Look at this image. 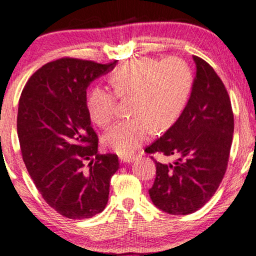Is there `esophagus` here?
Wrapping results in <instances>:
<instances>
[{
  "label": "esophagus",
  "instance_id": "34e87169",
  "mask_svg": "<svg viewBox=\"0 0 256 256\" xmlns=\"http://www.w3.org/2000/svg\"><path fill=\"white\" fill-rule=\"evenodd\" d=\"M136 158L135 157H120V160L122 163H132V162H134Z\"/></svg>",
  "mask_w": 256,
  "mask_h": 256
}]
</instances>
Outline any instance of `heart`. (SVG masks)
<instances>
[{
	"label": "heart",
	"mask_w": 256,
	"mask_h": 256,
	"mask_svg": "<svg viewBox=\"0 0 256 256\" xmlns=\"http://www.w3.org/2000/svg\"><path fill=\"white\" fill-rule=\"evenodd\" d=\"M115 96L132 99L134 118L118 122L104 136V144L120 156L129 157L155 130H164L180 116L192 88V72L178 58L158 62L138 58L126 62L110 76ZM110 90L96 86L87 96V110L94 124L107 127L116 116V98Z\"/></svg>",
	"instance_id": "1"
}]
</instances>
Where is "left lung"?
<instances>
[{
    "instance_id": "obj_1",
    "label": "left lung",
    "mask_w": 256,
    "mask_h": 256,
    "mask_svg": "<svg viewBox=\"0 0 256 256\" xmlns=\"http://www.w3.org/2000/svg\"><path fill=\"white\" fill-rule=\"evenodd\" d=\"M192 58L196 76L186 106L146 148L148 154L177 158L169 164L155 160L156 178L149 190L154 205L174 216L196 212L216 194L226 172L234 132L232 106L222 82L205 60Z\"/></svg>"
}]
</instances>
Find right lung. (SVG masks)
Wrapping results in <instances>:
<instances>
[{
    "label": "right lung",
    "instance_id": "obj_1",
    "mask_svg": "<svg viewBox=\"0 0 256 256\" xmlns=\"http://www.w3.org/2000/svg\"><path fill=\"white\" fill-rule=\"evenodd\" d=\"M116 62L58 59L34 72L20 94L17 134L23 160L44 200L66 218H92L107 205L118 158L98 152L86 90Z\"/></svg>",
    "mask_w": 256,
    "mask_h": 256
}]
</instances>
